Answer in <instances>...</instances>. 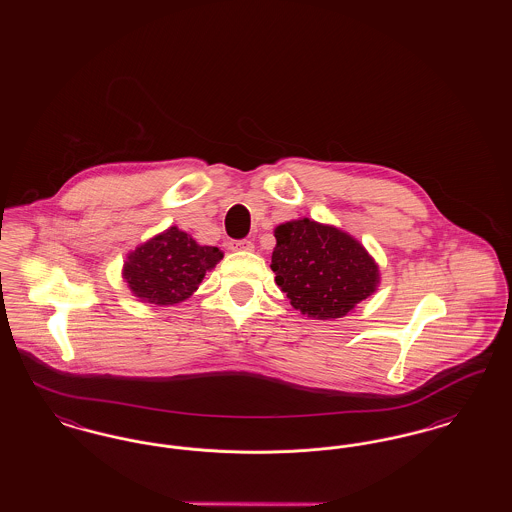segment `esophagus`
Wrapping results in <instances>:
<instances>
[{
	"label": "esophagus",
	"mask_w": 512,
	"mask_h": 512,
	"mask_svg": "<svg viewBox=\"0 0 512 512\" xmlns=\"http://www.w3.org/2000/svg\"><path fill=\"white\" fill-rule=\"evenodd\" d=\"M228 249H232V251H253V242L251 240H232V242H228Z\"/></svg>",
	"instance_id": "34e87169"
}]
</instances>
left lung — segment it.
I'll return each instance as SVG.
<instances>
[{"mask_svg":"<svg viewBox=\"0 0 512 512\" xmlns=\"http://www.w3.org/2000/svg\"><path fill=\"white\" fill-rule=\"evenodd\" d=\"M270 268L293 309L317 320L345 317L376 292L380 272L347 232L315 220L284 222L274 230Z\"/></svg>","mask_w":512,"mask_h":512,"instance_id":"8db88e82","label":"left lung"}]
</instances>
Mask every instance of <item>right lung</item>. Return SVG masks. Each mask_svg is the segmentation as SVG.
I'll list each match as a JSON object with an SVG mask.
<instances>
[{
  "label": "right lung",
  "instance_id": "1",
  "mask_svg": "<svg viewBox=\"0 0 512 512\" xmlns=\"http://www.w3.org/2000/svg\"><path fill=\"white\" fill-rule=\"evenodd\" d=\"M220 259L219 247L199 245L190 234L171 226L128 253L122 278L142 301L174 305L188 299Z\"/></svg>",
  "mask_w": 512,
  "mask_h": 512
}]
</instances>
